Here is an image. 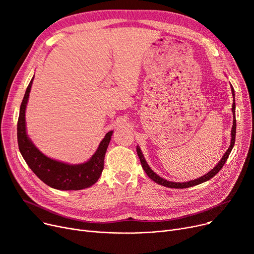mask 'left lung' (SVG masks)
Here are the masks:
<instances>
[{
  "label": "left lung",
  "instance_id": "1",
  "mask_svg": "<svg viewBox=\"0 0 254 254\" xmlns=\"http://www.w3.org/2000/svg\"><path fill=\"white\" fill-rule=\"evenodd\" d=\"M232 92L234 95V103H233V113H234V124H233V127H232V140H231V145L229 149L226 150V152L223 154L221 161L216 165V167L214 169H212L209 173H207L206 175L199 177L197 179H194V180H191V181H189V182H183V183H176V182H171V181H167L166 179H163L162 177H159L158 175H156L155 173L149 168V166L147 165V163H146L145 158L139 148V146H137V153H138V156L140 158V162H141V165H142V168L143 170L145 171L146 174H147V176L152 179L154 182H156L157 184H161L163 186H166V188H170V189H186V188H191V186H194V185H197V184H201L205 181H208L209 179L214 177L217 173L222 169V167L224 166L226 159H228L233 147H234V144H235V139H236V116H235V108H236V103H235V91H234V88L232 86Z\"/></svg>",
  "mask_w": 254,
  "mask_h": 254
}]
</instances>
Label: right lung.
<instances>
[{
  "mask_svg": "<svg viewBox=\"0 0 254 254\" xmlns=\"http://www.w3.org/2000/svg\"><path fill=\"white\" fill-rule=\"evenodd\" d=\"M34 79V78H33ZM33 79L26 87L20 105L17 122V141L19 151L31 170L45 184L60 190H79L89 188L100 178L104 169L105 153L111 140L112 130L106 134L96 153L88 162L81 165H68L51 159L40 152L31 142L25 131V107L28 103Z\"/></svg>",
  "mask_w": 254,
  "mask_h": 254,
  "instance_id": "1",
  "label": "right lung"
}]
</instances>
